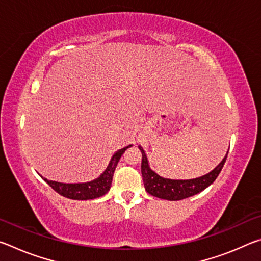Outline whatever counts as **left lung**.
Returning a JSON list of instances; mask_svg holds the SVG:
<instances>
[{"label":"left lung","mask_w":261,"mask_h":261,"mask_svg":"<svg viewBox=\"0 0 261 261\" xmlns=\"http://www.w3.org/2000/svg\"><path fill=\"white\" fill-rule=\"evenodd\" d=\"M139 149L141 151V155H143V160H141V175H143V180L146 191L154 197L174 201L182 200L185 199V198L194 196V194L199 193L207 187H210L218 177L220 171L222 170L228 155L227 153V155L223 158V160L220 162V165L215 169L212 170L210 174L201 176V177L184 180L168 179L154 173L148 166L146 154H145L143 147L139 146Z\"/></svg>","instance_id":"left-lung-1"}]
</instances>
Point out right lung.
<instances>
[{"label": "right lung", "instance_id": "right-lung-1", "mask_svg": "<svg viewBox=\"0 0 261 261\" xmlns=\"http://www.w3.org/2000/svg\"><path fill=\"white\" fill-rule=\"evenodd\" d=\"M131 147V145L126 146L114 154L112 160H110L107 169L103 171V174L100 176L99 178H96L92 182L87 183H77V184H65V183H59L54 182V180H48L47 178H43L46 182L49 184L51 189H54L57 193H60L61 196L69 199L73 200H88V199H95L109 191L110 187H112L113 182V176L114 171L116 169V166L120 160L122 154L125 152L126 148Z\"/></svg>", "mask_w": 261, "mask_h": 261}]
</instances>
